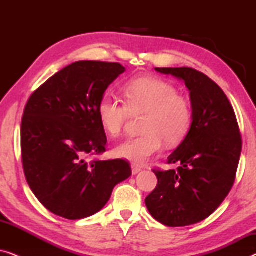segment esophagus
<instances>
[{
	"mask_svg": "<svg viewBox=\"0 0 256 256\" xmlns=\"http://www.w3.org/2000/svg\"><path fill=\"white\" fill-rule=\"evenodd\" d=\"M141 168L140 166H135V164H132V174H138V172H141Z\"/></svg>",
	"mask_w": 256,
	"mask_h": 256,
	"instance_id": "obj_1",
	"label": "esophagus"
}]
</instances>
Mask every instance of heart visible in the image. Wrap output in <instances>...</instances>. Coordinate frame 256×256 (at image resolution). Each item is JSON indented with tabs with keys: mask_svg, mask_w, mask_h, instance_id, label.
<instances>
[{
	"mask_svg": "<svg viewBox=\"0 0 256 256\" xmlns=\"http://www.w3.org/2000/svg\"><path fill=\"white\" fill-rule=\"evenodd\" d=\"M124 96L126 106L110 94H104L98 104L100 124L110 138L121 134L129 113H146L143 134L115 146L118 158L142 166L162 149L164 141L174 146L186 136L192 121L191 107L172 84L156 76H140L126 84Z\"/></svg>",
	"mask_w": 256,
	"mask_h": 256,
	"instance_id": "heart-1",
	"label": "heart"
}]
</instances>
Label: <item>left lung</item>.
Returning <instances> with one entry per match:
<instances>
[{
  "mask_svg": "<svg viewBox=\"0 0 256 256\" xmlns=\"http://www.w3.org/2000/svg\"><path fill=\"white\" fill-rule=\"evenodd\" d=\"M155 71L183 80L190 90L192 122L168 157V163L180 166L154 170L158 182L146 205L163 225H194L211 216L233 186L242 148L239 126L225 93L204 73L190 68Z\"/></svg>",
  "mask_w": 256,
  "mask_h": 256,
  "instance_id": "1",
  "label": "left lung"
}]
</instances>
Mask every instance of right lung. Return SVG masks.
Wrapping results in <instances>:
<instances>
[{
	"label": "right lung",
	"mask_w": 256,
	"mask_h": 256,
	"mask_svg": "<svg viewBox=\"0 0 256 256\" xmlns=\"http://www.w3.org/2000/svg\"><path fill=\"white\" fill-rule=\"evenodd\" d=\"M124 71L118 62H76L34 90L24 108V174L38 200L56 216L76 220L96 214L115 185L130 177L124 160H88L106 152L98 104Z\"/></svg>",
	"instance_id": "add662e5"
}]
</instances>
